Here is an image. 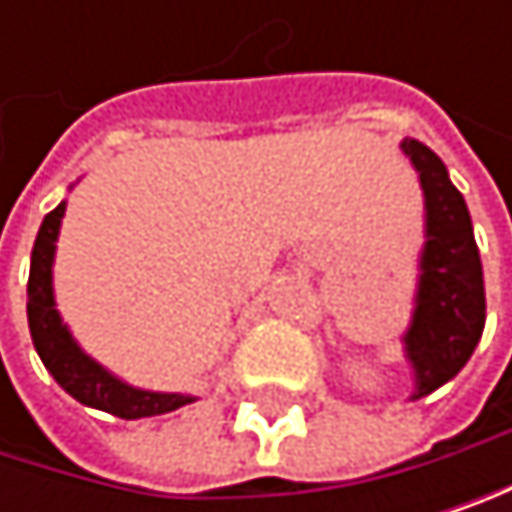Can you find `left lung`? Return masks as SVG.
Wrapping results in <instances>:
<instances>
[{
	"instance_id": "1",
	"label": "left lung",
	"mask_w": 512,
	"mask_h": 512,
	"mask_svg": "<svg viewBox=\"0 0 512 512\" xmlns=\"http://www.w3.org/2000/svg\"><path fill=\"white\" fill-rule=\"evenodd\" d=\"M424 190V248L418 258L415 310L402 334L411 365V402L448 384L473 356L485 328V282L464 196L445 162L415 137L399 144Z\"/></svg>"
}]
</instances>
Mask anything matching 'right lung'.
Masks as SVG:
<instances>
[{"mask_svg":"<svg viewBox=\"0 0 512 512\" xmlns=\"http://www.w3.org/2000/svg\"><path fill=\"white\" fill-rule=\"evenodd\" d=\"M64 211H67V202H61L51 214H45L36 245H33L30 282H27L30 334H33V347L42 365L48 368V375L76 402L88 408H101L107 415H116L122 421L165 415V411L196 402V396L190 393H159V390L131 387L128 381L113 375L110 368H104L79 347L70 325L57 313V301H54L51 270H54V251H57V236H61Z\"/></svg>","mask_w":512,"mask_h":512,"instance_id":"obj_1","label":"right lung"}]
</instances>
